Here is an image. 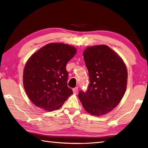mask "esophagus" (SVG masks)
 I'll return each instance as SVG.
<instances>
[{
    "mask_svg": "<svg viewBox=\"0 0 148 148\" xmlns=\"http://www.w3.org/2000/svg\"><path fill=\"white\" fill-rule=\"evenodd\" d=\"M77 91H78V87H74V88L73 89V92H74V94H77Z\"/></svg>",
    "mask_w": 148,
    "mask_h": 148,
    "instance_id": "1",
    "label": "esophagus"
}]
</instances>
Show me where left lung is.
I'll use <instances>...</instances> for the list:
<instances>
[{
  "label": "left lung",
  "mask_w": 148,
  "mask_h": 148,
  "mask_svg": "<svg viewBox=\"0 0 148 148\" xmlns=\"http://www.w3.org/2000/svg\"><path fill=\"white\" fill-rule=\"evenodd\" d=\"M84 58L89 72V85L80 91L78 98L84 109L93 116L111 112L126 91L127 71L123 61L106 45L88 47Z\"/></svg>",
  "instance_id": "left-lung-1"
}]
</instances>
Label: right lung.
<instances>
[{
  "mask_svg": "<svg viewBox=\"0 0 148 148\" xmlns=\"http://www.w3.org/2000/svg\"><path fill=\"white\" fill-rule=\"evenodd\" d=\"M76 51L68 44L50 43L29 59L23 71V87L34 105L53 111L72 95L73 91L67 86L66 66Z\"/></svg>",
  "mask_w": 148,
  "mask_h": 148,
  "instance_id": "right-lung-1",
  "label": "right lung"
}]
</instances>
